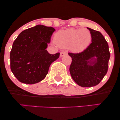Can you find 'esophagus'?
Listing matches in <instances>:
<instances>
[{"mask_svg": "<svg viewBox=\"0 0 120 120\" xmlns=\"http://www.w3.org/2000/svg\"><path fill=\"white\" fill-rule=\"evenodd\" d=\"M67 54V52L65 51H61V52H60V56L61 57H62V56H64L65 55H66Z\"/></svg>", "mask_w": 120, "mask_h": 120, "instance_id": "34e87169", "label": "esophagus"}]
</instances>
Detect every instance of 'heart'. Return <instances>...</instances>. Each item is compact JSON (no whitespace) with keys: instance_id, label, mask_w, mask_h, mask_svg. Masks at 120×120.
I'll list each match as a JSON object with an SVG mask.
<instances>
[{"instance_id":"1","label":"heart","mask_w":120,"mask_h":120,"mask_svg":"<svg viewBox=\"0 0 120 120\" xmlns=\"http://www.w3.org/2000/svg\"><path fill=\"white\" fill-rule=\"evenodd\" d=\"M91 34L86 29L60 30L55 35L54 42L59 47H70L73 51H83L90 45Z\"/></svg>"}]
</instances>
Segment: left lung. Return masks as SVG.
I'll return each instance as SVG.
<instances>
[{
    "instance_id": "left-lung-1",
    "label": "left lung",
    "mask_w": 120,
    "mask_h": 120,
    "mask_svg": "<svg viewBox=\"0 0 120 120\" xmlns=\"http://www.w3.org/2000/svg\"><path fill=\"white\" fill-rule=\"evenodd\" d=\"M87 29L91 34L90 45L80 53H68L72 60L69 68L71 77L83 87L95 86L100 83L108 71L110 58L108 43L101 33Z\"/></svg>"
}]
</instances>
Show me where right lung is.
<instances>
[{"mask_svg":"<svg viewBox=\"0 0 120 120\" xmlns=\"http://www.w3.org/2000/svg\"><path fill=\"white\" fill-rule=\"evenodd\" d=\"M53 27L38 25L22 31L12 45L10 53L11 69L20 82L37 83L48 73L50 65L60 53L51 55L46 50Z\"/></svg>","mask_w":120,"mask_h":120,"instance_id":"right-lung-1","label":"right lung"}]
</instances>
